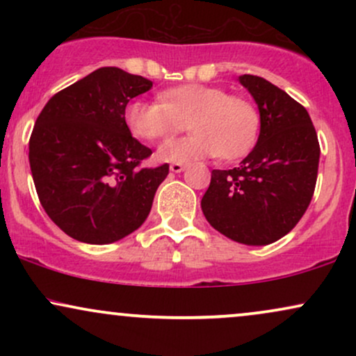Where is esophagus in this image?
Masks as SVG:
<instances>
[{
  "mask_svg": "<svg viewBox=\"0 0 356 356\" xmlns=\"http://www.w3.org/2000/svg\"><path fill=\"white\" fill-rule=\"evenodd\" d=\"M186 167H187V164H170V172H175V174H179V172H182V170H186Z\"/></svg>",
  "mask_w": 356,
  "mask_h": 356,
  "instance_id": "esophagus-1",
  "label": "esophagus"
}]
</instances>
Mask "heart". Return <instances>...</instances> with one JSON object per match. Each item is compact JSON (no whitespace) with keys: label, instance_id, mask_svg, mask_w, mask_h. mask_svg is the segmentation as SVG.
<instances>
[{"label":"heart","instance_id":"1","mask_svg":"<svg viewBox=\"0 0 356 356\" xmlns=\"http://www.w3.org/2000/svg\"><path fill=\"white\" fill-rule=\"evenodd\" d=\"M184 122L192 134L164 142L155 152L159 162L187 164L218 154L231 161L248 154L259 132L254 105L214 85H177L162 90L159 102L132 100L124 108L127 130L140 140L152 142L179 132Z\"/></svg>","mask_w":356,"mask_h":356}]
</instances>
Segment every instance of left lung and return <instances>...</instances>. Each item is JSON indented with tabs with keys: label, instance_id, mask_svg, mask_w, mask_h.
I'll use <instances>...</instances> for the list:
<instances>
[{
	"label": "left lung",
	"instance_id": "left-lung-1",
	"mask_svg": "<svg viewBox=\"0 0 356 356\" xmlns=\"http://www.w3.org/2000/svg\"><path fill=\"white\" fill-rule=\"evenodd\" d=\"M259 110L254 149L229 170H212L201 207L207 222L236 243L266 246L288 234L312 202L320 144L312 118L284 90L241 75Z\"/></svg>",
	"mask_w": 356,
	"mask_h": 356
}]
</instances>
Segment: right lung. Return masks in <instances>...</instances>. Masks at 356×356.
Returning <instances> with one entry per match:
<instances>
[{"mask_svg":"<svg viewBox=\"0 0 356 356\" xmlns=\"http://www.w3.org/2000/svg\"><path fill=\"white\" fill-rule=\"evenodd\" d=\"M152 81L117 67L53 95L35 122L30 167L44 212L70 238L108 244L144 224L169 164L142 169L152 150L124 124V108Z\"/></svg>","mask_w":356,"mask_h":356,"instance_id":"right-lung-1","label":"right lung"}]
</instances>
